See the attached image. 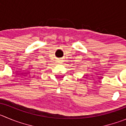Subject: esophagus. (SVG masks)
<instances>
[{
  "instance_id": "esophagus-1",
  "label": "esophagus",
  "mask_w": 126,
  "mask_h": 126,
  "mask_svg": "<svg viewBox=\"0 0 126 126\" xmlns=\"http://www.w3.org/2000/svg\"><path fill=\"white\" fill-rule=\"evenodd\" d=\"M58 63H62V60H58Z\"/></svg>"
}]
</instances>
